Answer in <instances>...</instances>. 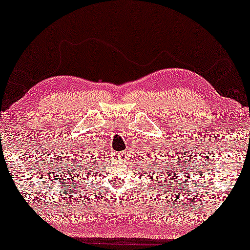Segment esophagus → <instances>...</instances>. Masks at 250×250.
Instances as JSON below:
<instances>
[{
  "label": "esophagus",
  "instance_id": "34e87169",
  "mask_svg": "<svg viewBox=\"0 0 250 250\" xmlns=\"http://www.w3.org/2000/svg\"><path fill=\"white\" fill-rule=\"evenodd\" d=\"M113 155H114V159H117L118 161H122V160H124V153H120V152H115L114 154H113Z\"/></svg>",
  "mask_w": 250,
  "mask_h": 250
}]
</instances>
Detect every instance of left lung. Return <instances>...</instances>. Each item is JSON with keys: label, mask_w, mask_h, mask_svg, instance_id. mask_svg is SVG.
Returning <instances> with one entry per match:
<instances>
[{"label": "left lung", "mask_w": 250, "mask_h": 250, "mask_svg": "<svg viewBox=\"0 0 250 250\" xmlns=\"http://www.w3.org/2000/svg\"><path fill=\"white\" fill-rule=\"evenodd\" d=\"M168 180H170V179H168Z\"/></svg>", "instance_id": "obj_1"}]
</instances>
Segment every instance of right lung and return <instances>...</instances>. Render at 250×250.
<instances>
[{"label":"right lung","instance_id":"add662e5","mask_svg":"<svg viewBox=\"0 0 250 250\" xmlns=\"http://www.w3.org/2000/svg\"><path fill=\"white\" fill-rule=\"evenodd\" d=\"M95 164V163H94ZM80 182H82V180H80ZM80 182H79V184H80Z\"/></svg>","mask_w":250,"mask_h":250}]
</instances>
